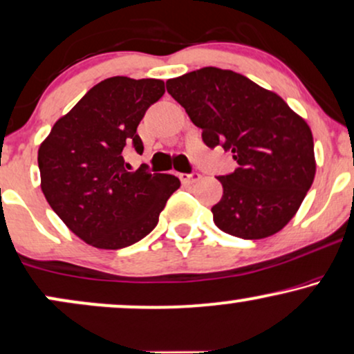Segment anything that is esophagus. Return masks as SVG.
<instances>
[{"instance_id":"esophagus-1","label":"esophagus","mask_w":354,"mask_h":354,"mask_svg":"<svg viewBox=\"0 0 354 354\" xmlns=\"http://www.w3.org/2000/svg\"><path fill=\"white\" fill-rule=\"evenodd\" d=\"M180 180L183 185H194L196 181L201 180V174L199 173H180Z\"/></svg>"}]
</instances>
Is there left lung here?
I'll return each instance as SVG.
<instances>
[{
	"mask_svg": "<svg viewBox=\"0 0 354 354\" xmlns=\"http://www.w3.org/2000/svg\"><path fill=\"white\" fill-rule=\"evenodd\" d=\"M167 89L203 129L209 149L223 147L239 163L217 176L222 199L214 222L243 240L274 235L301 207L315 176L310 127L276 93L216 66L168 80Z\"/></svg>",
	"mask_w": 354,
	"mask_h": 354,
	"instance_id": "8db88e82",
	"label": "left lung"
}]
</instances>
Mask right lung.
<instances>
[{
	"label": "right lung",
	"mask_w": 354,
	"mask_h": 354,
	"mask_svg": "<svg viewBox=\"0 0 354 354\" xmlns=\"http://www.w3.org/2000/svg\"><path fill=\"white\" fill-rule=\"evenodd\" d=\"M165 95L162 80L113 77L60 118L39 149L40 187L65 225L102 250L131 247L158 223L180 187L173 174L129 171L124 150L144 151L137 127Z\"/></svg>",
	"instance_id": "right-lung-1"
}]
</instances>
